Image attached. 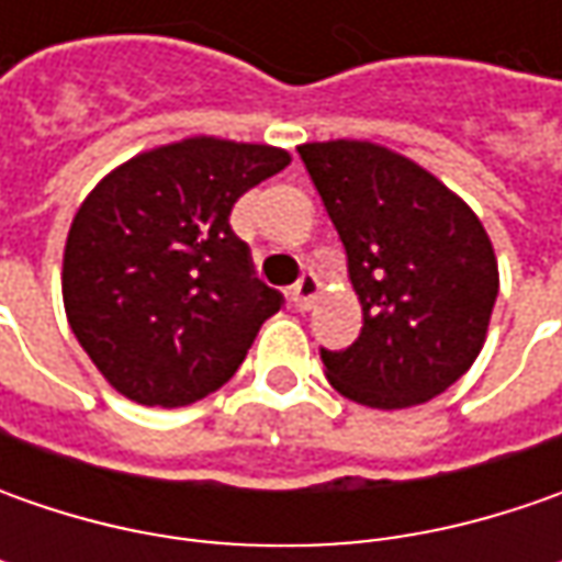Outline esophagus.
I'll return each mask as SVG.
<instances>
[{"label":"esophagus","instance_id":"34e87169","mask_svg":"<svg viewBox=\"0 0 562 562\" xmlns=\"http://www.w3.org/2000/svg\"><path fill=\"white\" fill-rule=\"evenodd\" d=\"M315 296H318V278H315L313 271H306V274L291 288V303L300 313H306L315 303Z\"/></svg>","mask_w":562,"mask_h":562}]
</instances>
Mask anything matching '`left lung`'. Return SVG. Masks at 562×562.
Instances as JSON below:
<instances>
[{
  "mask_svg": "<svg viewBox=\"0 0 562 562\" xmlns=\"http://www.w3.org/2000/svg\"><path fill=\"white\" fill-rule=\"evenodd\" d=\"M300 159L347 249L362 331L318 350L337 394L406 409L469 372L497 300L475 212L416 162L362 140L303 143Z\"/></svg>",
  "mask_w": 562,
  "mask_h": 562,
  "instance_id": "left-lung-1",
  "label": "left lung"
}]
</instances>
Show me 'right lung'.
Returning <instances> with one entry per match:
<instances>
[{
  "instance_id": "obj_1",
  "label": "right lung",
  "mask_w": 562,
  "mask_h": 562,
  "mask_svg": "<svg viewBox=\"0 0 562 562\" xmlns=\"http://www.w3.org/2000/svg\"><path fill=\"white\" fill-rule=\"evenodd\" d=\"M291 156L262 143L193 137L143 153L77 209L61 269L68 325L105 381L143 406L218 391L281 310L231 209Z\"/></svg>"
}]
</instances>
